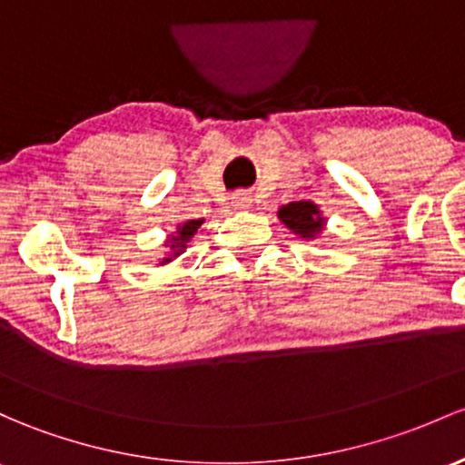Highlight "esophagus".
<instances>
[{"label":"esophagus","instance_id":"esophagus-1","mask_svg":"<svg viewBox=\"0 0 465 465\" xmlns=\"http://www.w3.org/2000/svg\"><path fill=\"white\" fill-rule=\"evenodd\" d=\"M252 199L248 193H234L232 194V206L234 208H251Z\"/></svg>","mask_w":465,"mask_h":465}]
</instances>
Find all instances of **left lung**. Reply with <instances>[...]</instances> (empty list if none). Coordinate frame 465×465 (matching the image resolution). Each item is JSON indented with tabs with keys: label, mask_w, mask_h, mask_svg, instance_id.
<instances>
[{
	"label": "left lung",
	"mask_w": 465,
	"mask_h": 465,
	"mask_svg": "<svg viewBox=\"0 0 465 465\" xmlns=\"http://www.w3.org/2000/svg\"><path fill=\"white\" fill-rule=\"evenodd\" d=\"M279 219L302 237H314L323 226V219L319 217L317 206L311 202H292L279 211Z\"/></svg>",
	"instance_id": "left-lung-1"
}]
</instances>
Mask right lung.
I'll return each mask as SVG.
<instances>
[{"mask_svg":"<svg viewBox=\"0 0 465 465\" xmlns=\"http://www.w3.org/2000/svg\"><path fill=\"white\" fill-rule=\"evenodd\" d=\"M199 226H202V219H191V222H186L183 226H179V234H177V237H173V248L177 251V252H173V257H177L179 251L183 248V243H186L188 239H191L193 234L197 232ZM163 262H171V257H166Z\"/></svg>","mask_w":465,"mask_h":465,"instance_id":"right-lung-1","label":"right lung"}]
</instances>
